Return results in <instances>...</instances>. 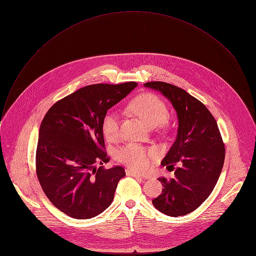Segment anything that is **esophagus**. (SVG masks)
I'll return each instance as SVG.
<instances>
[{
    "label": "esophagus",
    "mask_w": 256,
    "mask_h": 256,
    "mask_svg": "<svg viewBox=\"0 0 256 256\" xmlns=\"http://www.w3.org/2000/svg\"><path fill=\"white\" fill-rule=\"evenodd\" d=\"M126 175H128V176L138 177V178H144L142 175H140L138 173L134 172V170H132V169H126Z\"/></svg>",
    "instance_id": "1"
}]
</instances>
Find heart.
<instances>
[{"mask_svg": "<svg viewBox=\"0 0 256 256\" xmlns=\"http://www.w3.org/2000/svg\"><path fill=\"white\" fill-rule=\"evenodd\" d=\"M130 112L138 116L149 126L163 124L168 116L165 102L153 93H144L134 98L128 105ZM102 132L108 140H114L120 132V118L116 112H108L102 120ZM158 156L155 148L128 142L116 152L118 160L136 171L147 170L153 159Z\"/></svg>", "mask_w": 256, "mask_h": 256, "instance_id": "b5f03b06", "label": "heart"}]
</instances>
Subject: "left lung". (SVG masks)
<instances>
[{
    "instance_id": "1",
    "label": "left lung",
    "mask_w": 256,
    "mask_h": 256,
    "mask_svg": "<svg viewBox=\"0 0 256 256\" xmlns=\"http://www.w3.org/2000/svg\"><path fill=\"white\" fill-rule=\"evenodd\" d=\"M167 97L178 116V134L161 162L172 167L174 177H159L164 188L152 200L161 212L179 216L196 210L212 194L225 160V144L216 122L206 105L196 97L169 83L144 84Z\"/></svg>"
}]
</instances>
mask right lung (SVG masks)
Here are the masks:
<instances>
[{
    "mask_svg": "<svg viewBox=\"0 0 256 256\" xmlns=\"http://www.w3.org/2000/svg\"><path fill=\"white\" fill-rule=\"evenodd\" d=\"M136 85H88L56 101L44 116L36 148V175L48 198L68 216L91 218L112 202L126 172L122 166L94 167L109 161L102 120Z\"/></svg>",
    "mask_w": 256,
    "mask_h": 256,
    "instance_id": "1",
    "label": "right lung"
}]
</instances>
